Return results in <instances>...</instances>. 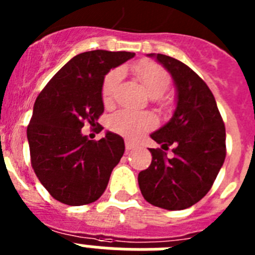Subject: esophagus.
I'll return each instance as SVG.
<instances>
[{
  "label": "esophagus",
  "mask_w": 255,
  "mask_h": 255,
  "mask_svg": "<svg viewBox=\"0 0 255 255\" xmlns=\"http://www.w3.org/2000/svg\"><path fill=\"white\" fill-rule=\"evenodd\" d=\"M125 147H126V149L130 150V149H132V148L136 147V145H135L134 143H131V141H130V140H126L125 141Z\"/></svg>",
  "instance_id": "1"
}]
</instances>
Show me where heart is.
<instances>
[{
    "mask_svg": "<svg viewBox=\"0 0 255 255\" xmlns=\"http://www.w3.org/2000/svg\"><path fill=\"white\" fill-rule=\"evenodd\" d=\"M131 71L139 82L144 85L150 97L158 98L167 89L170 78L167 71L158 64L150 61H141L131 67ZM121 80L120 70H111L102 82V101L105 106L114 105L117 87ZM157 124L154 115L149 112H134L130 110H121L112 115L108 120V126L112 131L121 134L128 139L139 138L141 134L149 131Z\"/></svg>",
    "mask_w": 255,
    "mask_h": 255,
    "instance_id": "heart-1",
    "label": "heart"
}]
</instances>
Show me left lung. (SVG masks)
<instances>
[{"mask_svg": "<svg viewBox=\"0 0 255 255\" xmlns=\"http://www.w3.org/2000/svg\"><path fill=\"white\" fill-rule=\"evenodd\" d=\"M171 74L176 88V108L167 124L150 134L162 149L174 147L167 159L153 149L152 163L138 175L148 203L180 211L198 203L212 188L226 157V131L208 85L181 61L149 53Z\"/></svg>", "mask_w": 255, "mask_h": 255, "instance_id": "obj_1", "label": "left lung"}]
</instances>
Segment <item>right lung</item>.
I'll list each match as a JSON object with an SVG mask.
<instances>
[{"mask_svg":"<svg viewBox=\"0 0 255 255\" xmlns=\"http://www.w3.org/2000/svg\"><path fill=\"white\" fill-rule=\"evenodd\" d=\"M134 56L132 52L103 49L76 55L35 100L26 129L31 167L61 203L96 202L125 152L120 135L107 131L98 141L89 140L82 128L87 121L96 125L105 111L101 89L108 71Z\"/></svg>","mask_w":255,"mask_h":255,"instance_id":"right-lung-1","label":"right lung"}]
</instances>
